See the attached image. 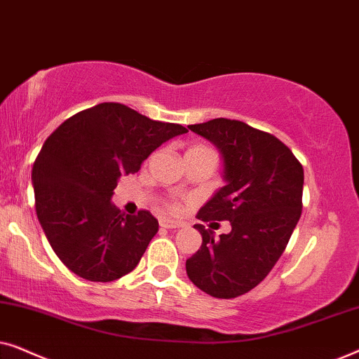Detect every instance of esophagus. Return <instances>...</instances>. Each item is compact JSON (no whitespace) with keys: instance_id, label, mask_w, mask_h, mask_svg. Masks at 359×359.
I'll return each instance as SVG.
<instances>
[{"instance_id":"34e87169","label":"esophagus","mask_w":359,"mask_h":359,"mask_svg":"<svg viewBox=\"0 0 359 359\" xmlns=\"http://www.w3.org/2000/svg\"><path fill=\"white\" fill-rule=\"evenodd\" d=\"M160 227H163V229H180L181 224L175 222V220H170V219H160Z\"/></svg>"}]
</instances>
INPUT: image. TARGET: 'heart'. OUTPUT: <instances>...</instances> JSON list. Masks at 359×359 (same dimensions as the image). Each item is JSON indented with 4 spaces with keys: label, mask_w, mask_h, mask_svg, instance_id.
I'll return each instance as SVG.
<instances>
[{
    "label": "heart",
    "mask_w": 359,
    "mask_h": 359,
    "mask_svg": "<svg viewBox=\"0 0 359 359\" xmlns=\"http://www.w3.org/2000/svg\"><path fill=\"white\" fill-rule=\"evenodd\" d=\"M196 154H214V151L205 145H191L189 149L186 150V155H196ZM168 209L170 210H178L180 204L175 203V201H171V203H168Z\"/></svg>",
    "instance_id": "obj_1"
}]
</instances>
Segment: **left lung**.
<instances>
[{"label":"left lung","instance_id":"8db88e82","mask_svg":"<svg viewBox=\"0 0 359 359\" xmlns=\"http://www.w3.org/2000/svg\"><path fill=\"white\" fill-rule=\"evenodd\" d=\"M188 127L224 156L225 186L196 217L229 220L232 230L214 238L196 224L203 245L186 259V273L209 296L238 297L257 287L286 250L302 212L304 168L281 140L242 121L219 117Z\"/></svg>","mask_w":359,"mask_h":359}]
</instances>
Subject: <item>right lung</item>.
Listing matches in <instances>:
<instances>
[{
    "label": "right lung",
    "instance_id": "right-lung-1",
    "mask_svg": "<svg viewBox=\"0 0 359 359\" xmlns=\"http://www.w3.org/2000/svg\"><path fill=\"white\" fill-rule=\"evenodd\" d=\"M186 132L121 102L93 106L52 132L34 161L36 212L70 271L109 283L139 264L158 220L149 210L126 215L111 198L121 176L139 171L151 151Z\"/></svg>",
    "mask_w": 359,
    "mask_h": 359
}]
</instances>
